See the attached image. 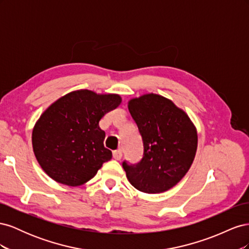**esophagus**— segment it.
Here are the masks:
<instances>
[{
    "instance_id": "1",
    "label": "esophagus",
    "mask_w": 249,
    "mask_h": 249,
    "mask_svg": "<svg viewBox=\"0 0 249 249\" xmlns=\"http://www.w3.org/2000/svg\"><path fill=\"white\" fill-rule=\"evenodd\" d=\"M113 158H114L115 160H120L123 158V152L120 149H117V150H114L113 152Z\"/></svg>"
}]
</instances>
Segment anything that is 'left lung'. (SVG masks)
<instances>
[{
    "label": "left lung",
    "mask_w": 249,
    "mask_h": 249,
    "mask_svg": "<svg viewBox=\"0 0 249 249\" xmlns=\"http://www.w3.org/2000/svg\"><path fill=\"white\" fill-rule=\"evenodd\" d=\"M127 108L142 136L144 153L137 165L124 162L132 186L155 194L175 187L194 161L197 131L187 113L160 94L134 97Z\"/></svg>",
    "instance_id": "1"
}]
</instances>
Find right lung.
Segmentation results:
<instances>
[{
  "instance_id": "right-lung-1",
  "label": "right lung",
  "mask_w": 249,
  "mask_h": 249,
  "mask_svg": "<svg viewBox=\"0 0 249 249\" xmlns=\"http://www.w3.org/2000/svg\"><path fill=\"white\" fill-rule=\"evenodd\" d=\"M122 96L74 90L49 106L32 131L33 152L40 167L59 184L77 187L91 179L111 150L104 146L99 123L117 108Z\"/></svg>"
}]
</instances>
